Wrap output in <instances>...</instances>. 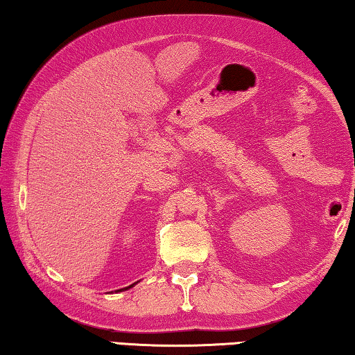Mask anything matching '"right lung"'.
I'll return each instance as SVG.
<instances>
[{"instance_id":"1","label":"right lung","mask_w":355,"mask_h":355,"mask_svg":"<svg viewBox=\"0 0 355 355\" xmlns=\"http://www.w3.org/2000/svg\"><path fill=\"white\" fill-rule=\"evenodd\" d=\"M135 285V284H133ZM133 285H130V286H127V288H122V290H117V291H123V290H128V288H131Z\"/></svg>"}]
</instances>
